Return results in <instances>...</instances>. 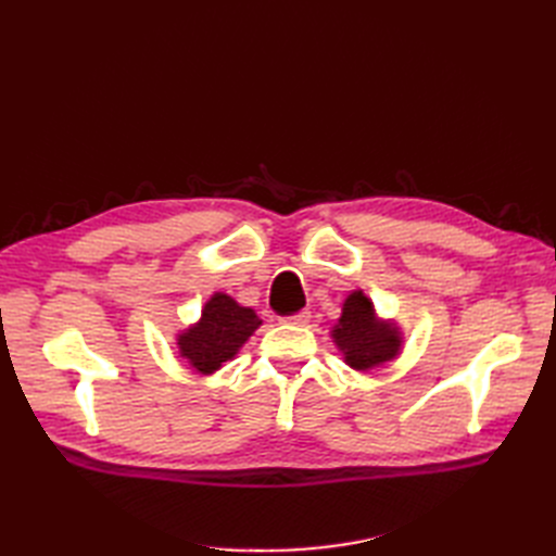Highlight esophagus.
<instances>
[{"label":"esophagus","instance_id":"34e87169","mask_svg":"<svg viewBox=\"0 0 556 556\" xmlns=\"http://www.w3.org/2000/svg\"><path fill=\"white\" fill-rule=\"evenodd\" d=\"M285 323H290V325H299V327H304V325H308V319H311V313L308 311H299V313H294V315H288V317H282Z\"/></svg>","mask_w":556,"mask_h":556}]
</instances>
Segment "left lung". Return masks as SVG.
<instances>
[{
    "label": "left lung",
    "mask_w": 556,
    "mask_h": 556,
    "mask_svg": "<svg viewBox=\"0 0 556 556\" xmlns=\"http://www.w3.org/2000/svg\"><path fill=\"white\" fill-rule=\"evenodd\" d=\"M333 339L343 350L350 366L366 371L382 362L394 359L399 350V336L390 325H382L374 315V306L362 292H352L339 325L333 327Z\"/></svg>",
    "instance_id": "1"
}]
</instances>
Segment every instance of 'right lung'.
<instances>
[{
  "mask_svg": "<svg viewBox=\"0 0 556 556\" xmlns=\"http://www.w3.org/2000/svg\"><path fill=\"white\" fill-rule=\"evenodd\" d=\"M260 325L262 319L250 308L239 306L227 294H215L201 313V323L178 339L180 355L199 374H211L237 355V350Z\"/></svg>",
  "mask_w": 556,
  "mask_h": 556,
  "instance_id": "right-lung-1",
  "label": "right lung"
}]
</instances>
